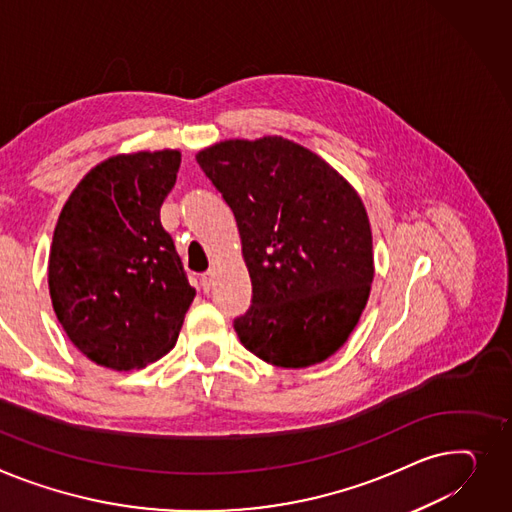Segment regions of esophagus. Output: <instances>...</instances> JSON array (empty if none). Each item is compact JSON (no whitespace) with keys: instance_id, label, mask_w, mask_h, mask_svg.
Returning a JSON list of instances; mask_svg holds the SVG:
<instances>
[{"instance_id":"obj_1","label":"esophagus","mask_w":512,"mask_h":512,"mask_svg":"<svg viewBox=\"0 0 512 512\" xmlns=\"http://www.w3.org/2000/svg\"><path fill=\"white\" fill-rule=\"evenodd\" d=\"M212 278H214V271L210 269V271H206V274H201V286H203V290H210L212 288Z\"/></svg>"}]
</instances>
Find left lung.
Listing matches in <instances>:
<instances>
[{"label":"left lung","instance_id":"8db88e82","mask_svg":"<svg viewBox=\"0 0 512 512\" xmlns=\"http://www.w3.org/2000/svg\"><path fill=\"white\" fill-rule=\"evenodd\" d=\"M230 206L253 304L234 321L267 364L306 368L342 348L370 296L372 232L358 191L321 156L282 135L197 152Z\"/></svg>","mask_w":512,"mask_h":512}]
</instances>
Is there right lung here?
Masks as SVG:
<instances>
[{
    "mask_svg": "<svg viewBox=\"0 0 512 512\" xmlns=\"http://www.w3.org/2000/svg\"><path fill=\"white\" fill-rule=\"evenodd\" d=\"M179 150L117 154L67 197L49 253L53 311L92 362L127 372L175 348L195 298L160 208Z\"/></svg>",
    "mask_w": 512,
    "mask_h": 512,
    "instance_id": "1",
    "label": "right lung"
}]
</instances>
